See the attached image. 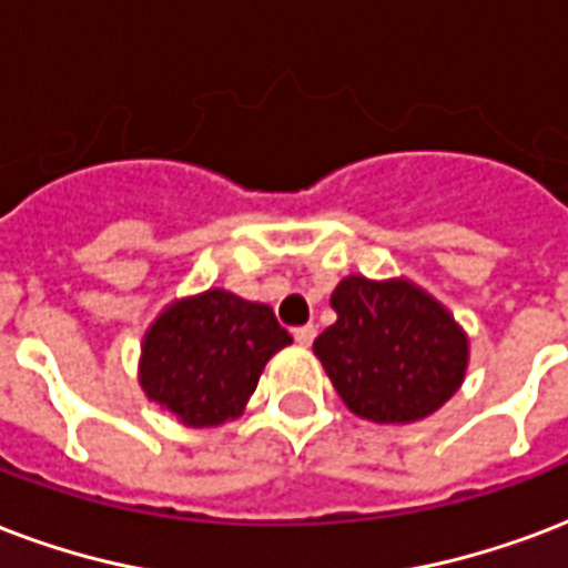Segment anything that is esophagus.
<instances>
[{
	"label": "esophagus",
	"instance_id": "34e87169",
	"mask_svg": "<svg viewBox=\"0 0 568 568\" xmlns=\"http://www.w3.org/2000/svg\"><path fill=\"white\" fill-rule=\"evenodd\" d=\"M315 333H318V331H315V324H303V327H294V342L306 348V345H313Z\"/></svg>",
	"mask_w": 568,
	"mask_h": 568
}]
</instances>
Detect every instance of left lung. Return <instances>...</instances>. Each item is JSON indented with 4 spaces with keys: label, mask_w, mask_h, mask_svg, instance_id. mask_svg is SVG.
Segmentation results:
<instances>
[{
    "label": "left lung",
    "mask_w": 568,
    "mask_h": 568,
    "mask_svg": "<svg viewBox=\"0 0 568 568\" xmlns=\"http://www.w3.org/2000/svg\"><path fill=\"white\" fill-rule=\"evenodd\" d=\"M331 306L336 322L313 342V352L357 417L417 423L462 387L465 331L414 283L345 276Z\"/></svg>",
    "instance_id": "left-lung-1"
}]
</instances>
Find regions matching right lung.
Listing matches in <instances>:
<instances>
[{
	"instance_id": "1",
	"label": "right lung",
	"mask_w": 568,
	"mask_h": 568,
	"mask_svg": "<svg viewBox=\"0 0 568 568\" xmlns=\"http://www.w3.org/2000/svg\"><path fill=\"white\" fill-rule=\"evenodd\" d=\"M292 342L265 303L207 288L166 306L142 339L140 384L184 426L235 419L265 363Z\"/></svg>"
}]
</instances>
